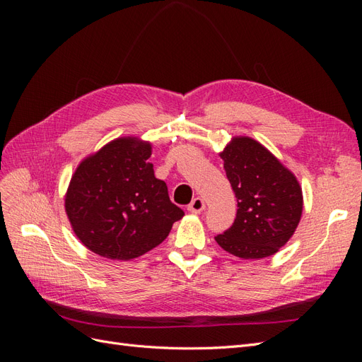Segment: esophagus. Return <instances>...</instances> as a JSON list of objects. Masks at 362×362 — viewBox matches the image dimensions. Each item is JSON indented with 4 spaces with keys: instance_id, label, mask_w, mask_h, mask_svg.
I'll return each instance as SVG.
<instances>
[{
    "instance_id": "1",
    "label": "esophagus",
    "mask_w": 362,
    "mask_h": 362,
    "mask_svg": "<svg viewBox=\"0 0 362 362\" xmlns=\"http://www.w3.org/2000/svg\"><path fill=\"white\" fill-rule=\"evenodd\" d=\"M204 208H205L204 199H201V198H194V199L192 201V204L189 205V211H190V213H193V214H199V213H202V211H204Z\"/></svg>"
}]
</instances>
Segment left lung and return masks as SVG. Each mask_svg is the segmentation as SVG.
Wrapping results in <instances>:
<instances>
[{
	"label": "left lung",
	"mask_w": 362,
	"mask_h": 362,
	"mask_svg": "<svg viewBox=\"0 0 362 362\" xmlns=\"http://www.w3.org/2000/svg\"><path fill=\"white\" fill-rule=\"evenodd\" d=\"M218 156L238 208L233 226L216 237L217 245L242 259L275 255L300 222L303 196L298 178L247 136L233 137Z\"/></svg>",
	"instance_id": "obj_1"
}]
</instances>
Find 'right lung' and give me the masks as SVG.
Wrapping results in <instances>:
<instances>
[{"mask_svg": "<svg viewBox=\"0 0 362 362\" xmlns=\"http://www.w3.org/2000/svg\"><path fill=\"white\" fill-rule=\"evenodd\" d=\"M151 141L125 136L108 141L76 166L64 211L72 231L93 254L117 261L158 246L184 211L148 161Z\"/></svg>", "mask_w": 362, "mask_h": 362, "instance_id": "obj_1", "label": "right lung"}]
</instances>
